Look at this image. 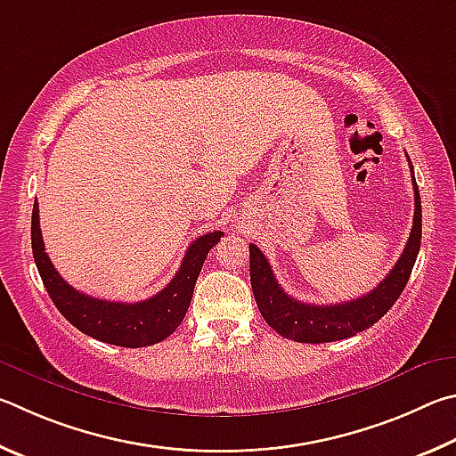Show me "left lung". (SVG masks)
Masks as SVG:
<instances>
[{
  "label": "left lung",
  "mask_w": 456,
  "mask_h": 456,
  "mask_svg": "<svg viewBox=\"0 0 456 456\" xmlns=\"http://www.w3.org/2000/svg\"><path fill=\"white\" fill-rule=\"evenodd\" d=\"M411 164V159H409ZM412 172V164H411ZM412 188H414V218L412 230L406 242L401 258L390 270V274L382 281L377 289L364 297L340 302V305H306L297 298L289 297L274 278L268 258L262 254L258 246L250 244V282L252 292L256 298L258 310L268 326L284 338L297 342H332L354 337L356 332L370 329L379 322L395 302L401 297L406 282H409L414 262H417L420 250L422 236V210H420V194L417 180L412 172Z\"/></svg>",
  "instance_id": "left-lung-1"
}]
</instances>
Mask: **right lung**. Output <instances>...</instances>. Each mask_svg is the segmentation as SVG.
<instances>
[{
  "label": "right lung",
  "mask_w": 456,
  "mask_h": 456,
  "mask_svg": "<svg viewBox=\"0 0 456 456\" xmlns=\"http://www.w3.org/2000/svg\"><path fill=\"white\" fill-rule=\"evenodd\" d=\"M222 236L224 232L216 230V232L196 238L183 254L180 270L164 290L148 300L127 305V302H108L87 297L63 281L44 248L37 200L31 212V250H34L39 276L55 308L87 337L126 348L156 345L178 329L188 313L198 274L208 252L214 248L216 242H220Z\"/></svg>",
  "instance_id": "right-lung-1"
}]
</instances>
